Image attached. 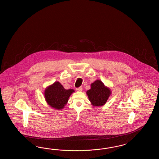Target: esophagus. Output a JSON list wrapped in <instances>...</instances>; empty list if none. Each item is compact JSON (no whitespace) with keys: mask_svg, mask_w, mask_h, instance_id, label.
Wrapping results in <instances>:
<instances>
[{"mask_svg":"<svg viewBox=\"0 0 159 159\" xmlns=\"http://www.w3.org/2000/svg\"><path fill=\"white\" fill-rule=\"evenodd\" d=\"M77 91L78 92H82V87H79V88H77Z\"/></svg>","mask_w":159,"mask_h":159,"instance_id":"esophagus-1","label":"esophagus"}]
</instances>
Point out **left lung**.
Here are the masks:
<instances>
[{"instance_id":"1","label":"left lung","mask_w":159,"mask_h":159,"mask_svg":"<svg viewBox=\"0 0 159 159\" xmlns=\"http://www.w3.org/2000/svg\"><path fill=\"white\" fill-rule=\"evenodd\" d=\"M111 92L104 84L98 80L91 84V89L87 91L89 100L94 106L104 105L107 102Z\"/></svg>"}]
</instances>
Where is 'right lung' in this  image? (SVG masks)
Listing matches in <instances>:
<instances>
[{
  "mask_svg": "<svg viewBox=\"0 0 159 159\" xmlns=\"http://www.w3.org/2000/svg\"><path fill=\"white\" fill-rule=\"evenodd\" d=\"M74 90H66L58 82L54 83L45 90L44 98L50 106L56 109H63Z\"/></svg>",
  "mask_w": 159,
  "mask_h": 159,
  "instance_id": "obj_1",
  "label": "right lung"
}]
</instances>
